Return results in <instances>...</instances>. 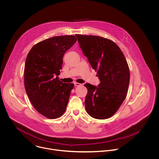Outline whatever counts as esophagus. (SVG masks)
Listing matches in <instances>:
<instances>
[{"instance_id":"34e87169","label":"esophagus","mask_w":159,"mask_h":159,"mask_svg":"<svg viewBox=\"0 0 159 159\" xmlns=\"http://www.w3.org/2000/svg\"><path fill=\"white\" fill-rule=\"evenodd\" d=\"M74 85H75V86H80L81 85V84L78 83H74Z\"/></svg>"}]
</instances>
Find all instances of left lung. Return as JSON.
I'll return each mask as SVG.
<instances>
[{
  "mask_svg": "<svg viewBox=\"0 0 159 159\" xmlns=\"http://www.w3.org/2000/svg\"><path fill=\"white\" fill-rule=\"evenodd\" d=\"M84 55L95 71L100 83H86L85 108L98 119L110 117L125 100L130 81V71L124 54L113 41L95 35L76 34Z\"/></svg>",
  "mask_w": 159,
  "mask_h": 159,
  "instance_id": "8db88e82",
  "label": "left lung"
}]
</instances>
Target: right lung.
Returning a JSON list of instances; mask_svg holds the SVG:
<instances>
[{
  "mask_svg": "<svg viewBox=\"0 0 159 159\" xmlns=\"http://www.w3.org/2000/svg\"><path fill=\"white\" fill-rule=\"evenodd\" d=\"M74 35L53 37L34 46L24 67V86L35 110L49 119H56L66 111L73 83H64L60 74L65 52L75 44Z\"/></svg>",
  "mask_w": 159,
  "mask_h": 159,
  "instance_id": "1",
  "label": "right lung"
}]
</instances>
